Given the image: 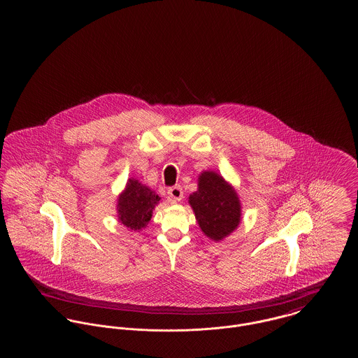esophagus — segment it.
Masks as SVG:
<instances>
[{"label": "esophagus", "mask_w": 358, "mask_h": 358, "mask_svg": "<svg viewBox=\"0 0 358 358\" xmlns=\"http://www.w3.org/2000/svg\"><path fill=\"white\" fill-rule=\"evenodd\" d=\"M168 194H169V199H171V201H174V203L181 201V199L184 197L182 187H180V185H174V187H169Z\"/></svg>", "instance_id": "esophagus-1"}]
</instances>
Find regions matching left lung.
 Returning a JSON list of instances; mask_svg holds the SVG:
<instances>
[{
	"mask_svg": "<svg viewBox=\"0 0 358 358\" xmlns=\"http://www.w3.org/2000/svg\"><path fill=\"white\" fill-rule=\"evenodd\" d=\"M196 219L205 235L222 240L234 232L240 222V201L236 192L222 177L204 171L199 178V190L189 196Z\"/></svg>",
	"mask_w": 358,
	"mask_h": 358,
	"instance_id": "1",
	"label": "left lung"
}]
</instances>
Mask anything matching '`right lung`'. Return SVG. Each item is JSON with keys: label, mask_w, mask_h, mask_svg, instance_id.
<instances>
[{"label": "right lung", "mask_w": 358, "mask_h": 358, "mask_svg": "<svg viewBox=\"0 0 358 358\" xmlns=\"http://www.w3.org/2000/svg\"><path fill=\"white\" fill-rule=\"evenodd\" d=\"M161 199L148 187L130 178L118 199L120 222L130 229L139 231L150 222L154 206Z\"/></svg>", "instance_id": "1"}]
</instances>
